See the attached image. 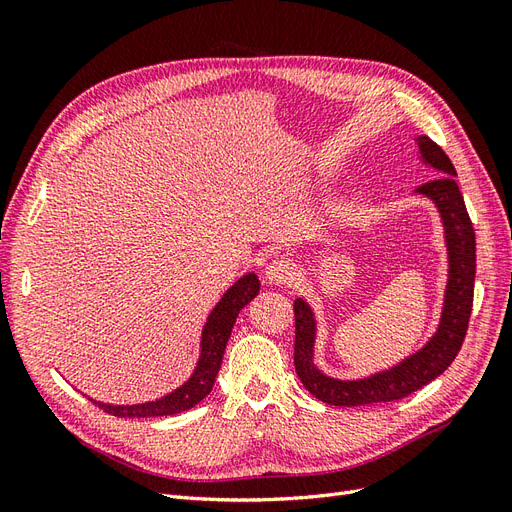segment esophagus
Wrapping results in <instances>:
<instances>
[{
    "label": "esophagus",
    "mask_w": 512,
    "mask_h": 512,
    "mask_svg": "<svg viewBox=\"0 0 512 512\" xmlns=\"http://www.w3.org/2000/svg\"><path fill=\"white\" fill-rule=\"evenodd\" d=\"M294 262L288 258H275L269 262V267L265 271V277L273 284H290L294 277Z\"/></svg>",
    "instance_id": "esophagus-1"
}]
</instances>
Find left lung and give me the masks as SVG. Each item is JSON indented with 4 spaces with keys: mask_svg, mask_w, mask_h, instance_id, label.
Segmentation results:
<instances>
[{
    "mask_svg": "<svg viewBox=\"0 0 512 512\" xmlns=\"http://www.w3.org/2000/svg\"><path fill=\"white\" fill-rule=\"evenodd\" d=\"M418 147L427 164L438 170L436 179L418 185V192L438 205L448 245V286L438 333L431 342L397 367L367 380H333L314 367L316 322L305 301H294V369L305 389L329 406H367L404 399L436 380L455 361L468 333L474 301L476 237L466 203L455 181V166L429 136H418Z\"/></svg>",
    "mask_w": 512,
    "mask_h": 512,
    "instance_id": "8db88e82",
    "label": "left lung"
}]
</instances>
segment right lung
Listing matches in <instances>:
<instances>
[{"label": "right lung", "instance_id": "obj_1", "mask_svg": "<svg viewBox=\"0 0 512 512\" xmlns=\"http://www.w3.org/2000/svg\"><path fill=\"white\" fill-rule=\"evenodd\" d=\"M258 290H260L258 277L254 273L243 275L241 280L224 294L222 301L215 305L205 324L203 354H200L198 367L194 371V376L185 382L181 389L166 395L164 399L149 401V404H141V406H108V404H100V401H94V404L108 414L128 416V418L168 416V414H179L183 410L194 408L198 401H203L211 393L215 376H218L220 365H222V356L228 344L232 324H235L241 309L256 297Z\"/></svg>", "mask_w": 512, "mask_h": 512}]
</instances>
